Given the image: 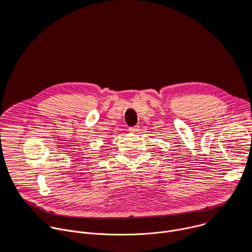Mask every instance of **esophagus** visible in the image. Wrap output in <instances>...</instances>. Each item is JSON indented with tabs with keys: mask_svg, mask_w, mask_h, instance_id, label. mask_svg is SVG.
<instances>
[{
	"mask_svg": "<svg viewBox=\"0 0 252 252\" xmlns=\"http://www.w3.org/2000/svg\"><path fill=\"white\" fill-rule=\"evenodd\" d=\"M129 131L131 132V133H138L139 131H140V127L139 126H133V127H130L129 128Z\"/></svg>",
	"mask_w": 252,
	"mask_h": 252,
	"instance_id": "34e87169",
	"label": "esophagus"
}]
</instances>
